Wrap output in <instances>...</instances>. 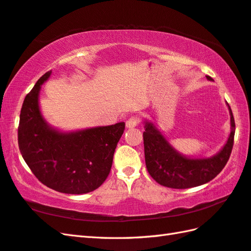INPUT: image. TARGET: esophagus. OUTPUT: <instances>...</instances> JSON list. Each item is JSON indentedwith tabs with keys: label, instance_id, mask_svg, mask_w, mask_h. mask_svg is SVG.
<instances>
[{
	"label": "esophagus",
	"instance_id": "34e87169",
	"mask_svg": "<svg viewBox=\"0 0 251 251\" xmlns=\"http://www.w3.org/2000/svg\"><path fill=\"white\" fill-rule=\"evenodd\" d=\"M138 123H139V119H138L137 116L129 117V119L126 122L127 128H134V127H136L138 125Z\"/></svg>",
	"mask_w": 251,
	"mask_h": 251
}]
</instances>
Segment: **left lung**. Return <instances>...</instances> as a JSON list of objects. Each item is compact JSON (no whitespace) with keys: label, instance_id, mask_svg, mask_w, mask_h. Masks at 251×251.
<instances>
[{"label":"left lung","instance_id":"1","mask_svg":"<svg viewBox=\"0 0 251 251\" xmlns=\"http://www.w3.org/2000/svg\"><path fill=\"white\" fill-rule=\"evenodd\" d=\"M207 79L214 81L206 75ZM231 132L221 150L210 157H189L170 145L153 122L146 120L143 132L146 165L151 177L161 185L172 189H189L205 184L217 177L230 158L235 122L230 105Z\"/></svg>","mask_w":251,"mask_h":251}]
</instances>
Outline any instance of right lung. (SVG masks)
<instances>
[{
    "label": "right lung",
    "mask_w": 251,
    "mask_h": 251,
    "mask_svg": "<svg viewBox=\"0 0 251 251\" xmlns=\"http://www.w3.org/2000/svg\"><path fill=\"white\" fill-rule=\"evenodd\" d=\"M51 71L39 78L25 96L20 112L18 146L31 172L49 188L67 194H85L102 184L110 174L125 123L61 131L42 115L41 86Z\"/></svg>",
    "instance_id": "1"
}]
</instances>
